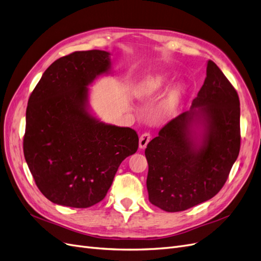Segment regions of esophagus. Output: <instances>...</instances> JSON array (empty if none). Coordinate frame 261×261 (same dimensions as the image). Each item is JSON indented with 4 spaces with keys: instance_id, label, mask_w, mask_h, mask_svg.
<instances>
[{
    "instance_id": "obj_1",
    "label": "esophagus",
    "mask_w": 261,
    "mask_h": 261,
    "mask_svg": "<svg viewBox=\"0 0 261 261\" xmlns=\"http://www.w3.org/2000/svg\"><path fill=\"white\" fill-rule=\"evenodd\" d=\"M150 138H151V136H150L149 133L143 134V135H141L140 138H139V148L140 149H145L147 147V145L149 144Z\"/></svg>"
}]
</instances>
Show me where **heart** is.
<instances>
[{"label":"heart","instance_id":"heart-1","mask_svg":"<svg viewBox=\"0 0 261 261\" xmlns=\"http://www.w3.org/2000/svg\"><path fill=\"white\" fill-rule=\"evenodd\" d=\"M168 83V76L162 73H156L146 76L135 89L136 96L140 99H146L159 93ZM186 87L183 84H175L171 87L168 93L165 94L161 105L158 109V116L165 118L170 116L179 106L184 97Z\"/></svg>","mask_w":261,"mask_h":261}]
</instances>
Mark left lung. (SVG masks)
<instances>
[{"label":"left lung","mask_w":261,"mask_h":261,"mask_svg":"<svg viewBox=\"0 0 261 261\" xmlns=\"http://www.w3.org/2000/svg\"><path fill=\"white\" fill-rule=\"evenodd\" d=\"M240 115L238 92L209 60L191 110L170 121L146 148L149 201L177 212L216 196L239 156Z\"/></svg>","instance_id":"left-lung-1"}]
</instances>
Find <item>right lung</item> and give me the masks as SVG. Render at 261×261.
Wrapping results in <instances>:
<instances>
[{"mask_svg":"<svg viewBox=\"0 0 261 261\" xmlns=\"http://www.w3.org/2000/svg\"><path fill=\"white\" fill-rule=\"evenodd\" d=\"M107 51H77L46 68L28 100L23 154L36 185L60 206L105 198L120 164L138 149L137 133L91 113L89 86L111 73Z\"/></svg>","mask_w":261,"mask_h":261,"instance_id":"obj_1","label":"right lung"}]
</instances>
